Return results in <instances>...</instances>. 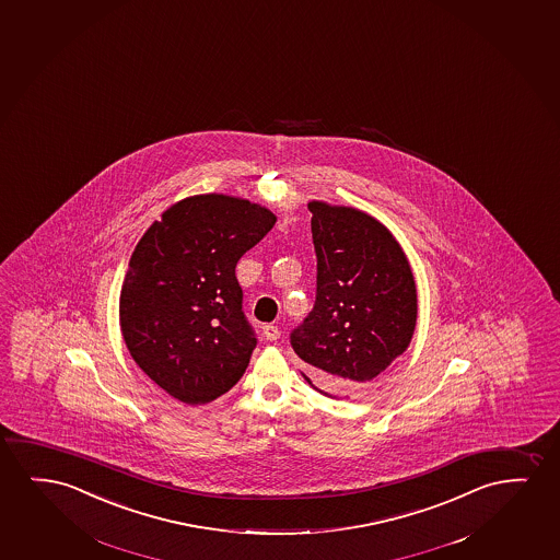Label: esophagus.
<instances>
[{"label": "esophagus", "mask_w": 560, "mask_h": 560, "mask_svg": "<svg viewBox=\"0 0 560 560\" xmlns=\"http://www.w3.org/2000/svg\"><path fill=\"white\" fill-rule=\"evenodd\" d=\"M261 332H264V337H266V340H269V342H273V340H277V338L281 337V330H279V327L277 325H264L261 327Z\"/></svg>", "instance_id": "34e87169"}]
</instances>
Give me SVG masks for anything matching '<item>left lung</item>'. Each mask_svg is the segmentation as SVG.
Here are the masks:
<instances>
[{
    "label": "left lung",
    "mask_w": 560,
    "mask_h": 560,
    "mask_svg": "<svg viewBox=\"0 0 560 560\" xmlns=\"http://www.w3.org/2000/svg\"><path fill=\"white\" fill-rule=\"evenodd\" d=\"M314 310L291 332L292 350L314 368L307 383L329 398L368 390L406 352L417 323L413 271L375 218L314 200Z\"/></svg>",
    "instance_id": "1"
}]
</instances>
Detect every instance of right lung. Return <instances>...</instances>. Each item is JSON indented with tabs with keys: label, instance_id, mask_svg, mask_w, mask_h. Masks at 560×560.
Returning <instances> with one entry per match:
<instances>
[{
	"label": "right lung",
	"instance_id": "1",
	"mask_svg": "<svg viewBox=\"0 0 560 560\" xmlns=\"http://www.w3.org/2000/svg\"><path fill=\"white\" fill-rule=\"evenodd\" d=\"M228 195L179 200L131 254L120 327L131 358L172 398L200 406L231 390L256 348L235 268L276 225Z\"/></svg>",
	"mask_w": 560,
	"mask_h": 560
}]
</instances>
